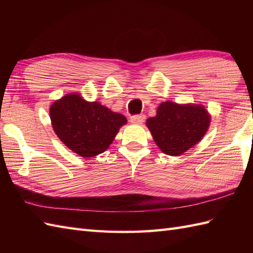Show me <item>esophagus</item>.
<instances>
[{
    "mask_svg": "<svg viewBox=\"0 0 253 253\" xmlns=\"http://www.w3.org/2000/svg\"><path fill=\"white\" fill-rule=\"evenodd\" d=\"M146 120V115L140 114V115H132L130 117V122L133 124H142Z\"/></svg>",
    "mask_w": 253,
    "mask_h": 253,
    "instance_id": "34e87169",
    "label": "esophagus"
}]
</instances>
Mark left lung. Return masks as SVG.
<instances>
[{
	"label": "left lung",
	"instance_id": "1",
	"mask_svg": "<svg viewBox=\"0 0 253 253\" xmlns=\"http://www.w3.org/2000/svg\"><path fill=\"white\" fill-rule=\"evenodd\" d=\"M210 125V115L202 105H179L163 102L157 115L147 120L155 143L169 155H180L201 140Z\"/></svg>",
	"mask_w": 253,
	"mask_h": 253
}]
</instances>
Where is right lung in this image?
Here are the masks:
<instances>
[{
  "label": "right lung",
  "mask_w": 253,
  "mask_h": 253,
  "mask_svg": "<svg viewBox=\"0 0 253 253\" xmlns=\"http://www.w3.org/2000/svg\"><path fill=\"white\" fill-rule=\"evenodd\" d=\"M52 127L66 147L80 157H95L110 147L126 117L77 93L66 94L50 109Z\"/></svg>",
  "instance_id": "obj_1"
}]
</instances>
